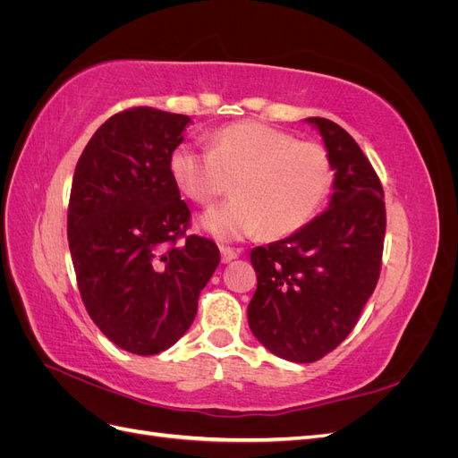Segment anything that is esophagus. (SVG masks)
I'll return each instance as SVG.
<instances>
[{
  "label": "esophagus",
  "mask_w": 458,
  "mask_h": 458,
  "mask_svg": "<svg viewBox=\"0 0 458 458\" xmlns=\"http://www.w3.org/2000/svg\"><path fill=\"white\" fill-rule=\"evenodd\" d=\"M221 261L224 263H229L233 259H237L241 256V250H237V248H229V246H221Z\"/></svg>",
  "instance_id": "1"
}]
</instances>
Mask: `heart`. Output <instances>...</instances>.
I'll return each instance as SVG.
<instances>
[{
	"label": "heart",
	"instance_id": "heart-1",
	"mask_svg": "<svg viewBox=\"0 0 458 458\" xmlns=\"http://www.w3.org/2000/svg\"><path fill=\"white\" fill-rule=\"evenodd\" d=\"M177 191L199 206H212L231 191V202L202 217L206 233L239 241L261 233L284 239L306 227L335 185L328 150L261 122L217 130L206 148L177 145L168 157Z\"/></svg>",
	"mask_w": 458,
	"mask_h": 458
}]
</instances>
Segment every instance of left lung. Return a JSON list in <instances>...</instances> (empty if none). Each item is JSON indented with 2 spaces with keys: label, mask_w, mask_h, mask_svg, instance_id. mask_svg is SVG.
Here are the masks:
<instances>
[{
  "label": "left lung",
  "mask_w": 458,
  "mask_h": 458,
  "mask_svg": "<svg viewBox=\"0 0 458 458\" xmlns=\"http://www.w3.org/2000/svg\"><path fill=\"white\" fill-rule=\"evenodd\" d=\"M335 164L328 210L250 254L258 288L248 325L286 361L313 363L348 338L378 283L386 234L380 177L353 137L327 118H308Z\"/></svg>",
  "instance_id": "left-lung-1"
}]
</instances>
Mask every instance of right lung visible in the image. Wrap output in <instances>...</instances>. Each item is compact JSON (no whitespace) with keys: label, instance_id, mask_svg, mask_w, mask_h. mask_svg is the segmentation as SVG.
Wrapping results in <instances>:
<instances>
[{"label":"right lung","instance_id":"1","mask_svg":"<svg viewBox=\"0 0 458 458\" xmlns=\"http://www.w3.org/2000/svg\"><path fill=\"white\" fill-rule=\"evenodd\" d=\"M185 114L133 106L110 116L76 164L68 246L81 301L118 348L168 350L195 321L219 250L187 234L191 210L168 172Z\"/></svg>","mask_w":458,"mask_h":458}]
</instances>
